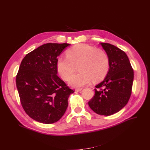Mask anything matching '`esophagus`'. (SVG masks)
Here are the masks:
<instances>
[{
    "label": "esophagus",
    "mask_w": 150,
    "mask_h": 150,
    "mask_svg": "<svg viewBox=\"0 0 150 150\" xmlns=\"http://www.w3.org/2000/svg\"><path fill=\"white\" fill-rule=\"evenodd\" d=\"M82 90V88H75V91H81Z\"/></svg>",
    "instance_id": "1"
}]
</instances>
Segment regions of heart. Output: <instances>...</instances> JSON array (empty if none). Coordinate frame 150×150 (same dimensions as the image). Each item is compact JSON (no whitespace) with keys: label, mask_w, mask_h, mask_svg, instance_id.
Returning <instances> with one entry per match:
<instances>
[{"label":"heart","mask_w":150,"mask_h":150,"mask_svg":"<svg viewBox=\"0 0 150 150\" xmlns=\"http://www.w3.org/2000/svg\"><path fill=\"white\" fill-rule=\"evenodd\" d=\"M66 57L57 60V68L63 79L68 81L79 65L77 74L70 78L69 83L75 87H81L93 81L103 79L109 71L110 62L108 54L101 49L86 44H77L66 52Z\"/></svg>","instance_id":"b5f03b06"}]
</instances>
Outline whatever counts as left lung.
<instances>
[{"label":"left lung","mask_w":150,"mask_h":150,"mask_svg":"<svg viewBox=\"0 0 150 150\" xmlns=\"http://www.w3.org/2000/svg\"><path fill=\"white\" fill-rule=\"evenodd\" d=\"M100 44L110 58V69L104 81L95 86V95L88 104L96 113L109 116L119 111L128 103L134 73L124 51L109 43Z\"/></svg>","instance_id":"8db88e82"}]
</instances>
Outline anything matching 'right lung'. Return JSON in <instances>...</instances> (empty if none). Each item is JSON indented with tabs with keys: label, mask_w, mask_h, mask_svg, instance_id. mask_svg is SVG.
I'll list each match as a JSON object with an SVG mask.
<instances>
[{
	"label": "right lung",
	"mask_w": 150,
	"mask_h": 150,
	"mask_svg": "<svg viewBox=\"0 0 150 150\" xmlns=\"http://www.w3.org/2000/svg\"><path fill=\"white\" fill-rule=\"evenodd\" d=\"M69 44L47 43L28 53L16 77L21 105L31 119L44 124L60 119L74 90L57 74V62Z\"/></svg>",
	"instance_id": "right-lung-1"
}]
</instances>
